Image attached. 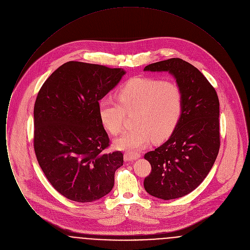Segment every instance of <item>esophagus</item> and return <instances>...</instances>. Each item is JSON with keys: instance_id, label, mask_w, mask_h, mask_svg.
<instances>
[{"instance_id": "34e87169", "label": "esophagus", "mask_w": 250, "mask_h": 250, "mask_svg": "<svg viewBox=\"0 0 250 250\" xmlns=\"http://www.w3.org/2000/svg\"><path fill=\"white\" fill-rule=\"evenodd\" d=\"M140 156H141V155L138 154V153H129V152H127V153H125L124 159H125V161H132V160H135V159L139 158Z\"/></svg>"}]
</instances>
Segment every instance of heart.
Instances as JSON below:
<instances>
[{
    "label": "heart",
    "instance_id": "1",
    "mask_svg": "<svg viewBox=\"0 0 250 250\" xmlns=\"http://www.w3.org/2000/svg\"><path fill=\"white\" fill-rule=\"evenodd\" d=\"M119 102L101 99L99 118L112 135L121 133L126 113L137 112L134 125L115 141L121 150H138L151 140L160 143L176 128L184 110V94L178 84L154 77H137L126 82L117 92Z\"/></svg>",
    "mask_w": 250,
    "mask_h": 250
}]
</instances>
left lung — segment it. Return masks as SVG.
Segmentation results:
<instances>
[{
	"mask_svg": "<svg viewBox=\"0 0 250 250\" xmlns=\"http://www.w3.org/2000/svg\"><path fill=\"white\" fill-rule=\"evenodd\" d=\"M167 71L184 94V110L170 138L144 155L152 171L144 188L161 200H173L197 188L214 165L220 147L219 100L214 87L189 62L171 58L144 67Z\"/></svg>",
	"mask_w": 250,
	"mask_h": 250,
	"instance_id": "1",
	"label": "left lung"
}]
</instances>
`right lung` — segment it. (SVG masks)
I'll use <instances>...</instances> for the list:
<instances>
[{
  "label": "right lung",
  "mask_w": 250,
  "mask_h": 250,
  "mask_svg": "<svg viewBox=\"0 0 250 250\" xmlns=\"http://www.w3.org/2000/svg\"><path fill=\"white\" fill-rule=\"evenodd\" d=\"M125 74L121 68L70 61L53 72L36 97L34 148L51 186L68 200L97 201L114 186L120 151L104 153L109 139L98 101Z\"/></svg>",
  "instance_id": "add662e5"
}]
</instances>
